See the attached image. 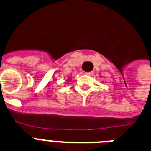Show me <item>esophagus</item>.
<instances>
[{"label":"esophagus","mask_w":151,"mask_h":151,"mask_svg":"<svg viewBox=\"0 0 151 151\" xmlns=\"http://www.w3.org/2000/svg\"><path fill=\"white\" fill-rule=\"evenodd\" d=\"M85 74L88 75V76H91L93 74V72H85Z\"/></svg>","instance_id":"obj_1"}]
</instances>
